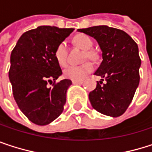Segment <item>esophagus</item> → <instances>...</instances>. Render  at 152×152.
I'll return each mask as SVG.
<instances>
[{
    "mask_svg": "<svg viewBox=\"0 0 152 152\" xmlns=\"http://www.w3.org/2000/svg\"><path fill=\"white\" fill-rule=\"evenodd\" d=\"M72 83H73L74 84H81V83H83V80H80V81L73 80V81H72Z\"/></svg>",
    "mask_w": 152,
    "mask_h": 152,
    "instance_id": "1",
    "label": "esophagus"
}]
</instances>
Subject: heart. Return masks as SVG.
<instances>
[{
	"label": "heart",
	"mask_w": 152,
	"mask_h": 152,
	"mask_svg": "<svg viewBox=\"0 0 152 152\" xmlns=\"http://www.w3.org/2000/svg\"><path fill=\"white\" fill-rule=\"evenodd\" d=\"M74 43L77 46L81 47L82 49L85 50L84 58H93L95 56L94 53L90 51L93 45L91 39L87 36L86 34H78L74 38ZM54 56L56 61L61 66H65L68 61V47L65 41L61 42L55 49ZM93 70V66L91 62H85L81 65H71L68 67L63 74L64 76L71 79L80 81L83 80L88 74H90Z\"/></svg>",
	"instance_id": "heart-1"
}]
</instances>
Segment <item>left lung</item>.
<instances>
[{"mask_svg":"<svg viewBox=\"0 0 152 152\" xmlns=\"http://www.w3.org/2000/svg\"><path fill=\"white\" fill-rule=\"evenodd\" d=\"M77 31L94 38L102 51L103 61L94 75L106 83L97 82L96 89L89 93L91 106L102 114L121 116L130 105L140 81L137 44L124 31L106 25Z\"/></svg>","mask_w":152,"mask_h":152,"instance_id":"1","label":"left lung"}]
</instances>
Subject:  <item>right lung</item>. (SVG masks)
Returning <instances> with one entry per match:
<instances>
[{"label": "right lung", "mask_w": 152, "mask_h": 152, "mask_svg": "<svg viewBox=\"0 0 152 152\" xmlns=\"http://www.w3.org/2000/svg\"><path fill=\"white\" fill-rule=\"evenodd\" d=\"M73 31L39 26L24 32L11 52L9 77L14 99L22 113L37 125L51 123L63 111L72 82L63 79L54 83L62 74L54 53ZM53 80L49 87L47 83Z\"/></svg>", "instance_id": "right-lung-1"}]
</instances>
